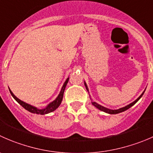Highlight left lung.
Instances as JSON below:
<instances>
[{
	"label": "left lung",
	"mask_w": 153,
	"mask_h": 153,
	"mask_svg": "<svg viewBox=\"0 0 153 153\" xmlns=\"http://www.w3.org/2000/svg\"><path fill=\"white\" fill-rule=\"evenodd\" d=\"M84 85H85V86H86V90L89 91V89H88V87H87V85H86V84L85 82H84ZM144 92H145V90L143 91V93L141 94V95H140V96L138 97V98H137V99L135 100V101H133V102H132V103H131V104H129V105L124 106V107L120 108V109H114V110H113V109H107V108H106V107H104V106L100 105V104H97V103H95V102H92V105H93V106H95L96 108H98V109H100V110L103 111V112H106V113H109V114H118V113H120V112H124V111H126V109H129V108H130L131 106H133L134 104H135V103H136L137 101H138V100H139L140 98H141V97H142V95H143V93H144Z\"/></svg>",
	"instance_id": "obj_1"
}]
</instances>
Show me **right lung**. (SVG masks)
Segmentation results:
<instances>
[{
	"label": "right lung",
	"mask_w": 153,
	"mask_h": 153,
	"mask_svg": "<svg viewBox=\"0 0 153 153\" xmlns=\"http://www.w3.org/2000/svg\"><path fill=\"white\" fill-rule=\"evenodd\" d=\"M69 78H68L66 80V81L64 82V85H63L62 88H61V92H60L59 95H58V97L56 98V99L54 100L52 102H51L50 104H48V105L46 106L45 108H44V109H38V108L35 107V106H33L30 105V104H27V103L24 102V101H22L21 100L18 99V98H17V97L15 96L13 93H12V91H11L10 89V92L11 95H12V96L15 99V101H16L18 104H21V105L22 106L24 109H27V110H28L29 112H32V113L38 114V115H45V114H48V113H49V112H53V111H55V109H56L57 108L60 106V104H61V101H62V100H63V97H64V90H65L66 86H67L68 81H69Z\"/></svg>",
	"instance_id": "obj_1"
}]
</instances>
